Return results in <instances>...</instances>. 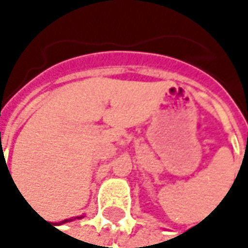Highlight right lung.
Returning a JSON list of instances; mask_svg holds the SVG:
<instances>
[{"instance_id": "1", "label": "right lung", "mask_w": 248, "mask_h": 248, "mask_svg": "<svg viewBox=\"0 0 248 248\" xmlns=\"http://www.w3.org/2000/svg\"><path fill=\"white\" fill-rule=\"evenodd\" d=\"M84 216H77V217H74V218H65V220H62L61 223H66V222H71V220H76V218H83Z\"/></svg>"}]
</instances>
